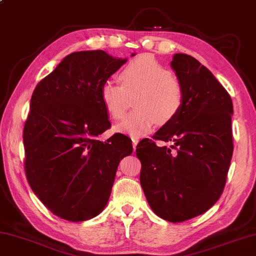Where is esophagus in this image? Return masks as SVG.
Masks as SVG:
<instances>
[{"label":"esophagus","instance_id":"34e87169","mask_svg":"<svg viewBox=\"0 0 256 256\" xmlns=\"http://www.w3.org/2000/svg\"><path fill=\"white\" fill-rule=\"evenodd\" d=\"M132 144H133V150H136V144H138V139H136V138H132Z\"/></svg>","mask_w":256,"mask_h":256}]
</instances>
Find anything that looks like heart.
Returning <instances> with one entry per match:
<instances>
[{
  "instance_id": "obj_1",
  "label": "heart",
  "mask_w": 256,
  "mask_h": 256,
  "mask_svg": "<svg viewBox=\"0 0 256 256\" xmlns=\"http://www.w3.org/2000/svg\"><path fill=\"white\" fill-rule=\"evenodd\" d=\"M122 85L106 80L100 90L106 112L115 120L126 115L131 98L134 110L116 130L132 136L146 134L160 123L176 118L184 104V90L179 80L152 56H139L124 68Z\"/></svg>"
}]
</instances>
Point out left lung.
Segmentation results:
<instances>
[{"label": "left lung", "mask_w": 256, "mask_h": 256, "mask_svg": "<svg viewBox=\"0 0 256 256\" xmlns=\"http://www.w3.org/2000/svg\"><path fill=\"white\" fill-rule=\"evenodd\" d=\"M171 68L184 90V104L136 152L152 212L179 223L207 212L223 192L234 152V106L226 90L194 57L174 54ZM155 140L173 144L158 148Z\"/></svg>", "instance_id": "obj_1"}]
</instances>
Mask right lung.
<instances>
[{"instance_id":"add662e5","label":"right lung","mask_w":256,"mask_h":256,"mask_svg":"<svg viewBox=\"0 0 256 256\" xmlns=\"http://www.w3.org/2000/svg\"><path fill=\"white\" fill-rule=\"evenodd\" d=\"M126 60L104 50L72 52L33 92L22 133L25 174L34 194L60 218L98 216L120 160L132 154L131 140L122 133L98 139L112 126L101 86Z\"/></svg>"}]
</instances>
